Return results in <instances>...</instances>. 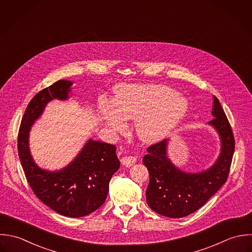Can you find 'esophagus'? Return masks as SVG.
Wrapping results in <instances>:
<instances>
[{
    "instance_id": "34e87169",
    "label": "esophagus",
    "mask_w": 252,
    "mask_h": 252,
    "mask_svg": "<svg viewBox=\"0 0 252 252\" xmlns=\"http://www.w3.org/2000/svg\"><path fill=\"white\" fill-rule=\"evenodd\" d=\"M136 158L135 157H132V156H128V157H124V158H122V159H121V163L124 165V166H126V167H131L132 165H134L135 164V162H136Z\"/></svg>"
}]
</instances>
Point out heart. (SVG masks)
Listing matches in <instances>:
<instances>
[{
	"label": "heart",
	"instance_id": "1",
	"mask_svg": "<svg viewBox=\"0 0 252 252\" xmlns=\"http://www.w3.org/2000/svg\"><path fill=\"white\" fill-rule=\"evenodd\" d=\"M187 100L168 87L122 85L114 91L113 104L104 102L99 110L106 124L119 129L122 117L135 119L134 129L145 143H156L174 129L185 116Z\"/></svg>",
	"mask_w": 252,
	"mask_h": 252
}]
</instances>
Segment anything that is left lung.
I'll return each mask as SVG.
<instances>
[{"label": "left lung", "instance_id": "1", "mask_svg": "<svg viewBox=\"0 0 252 252\" xmlns=\"http://www.w3.org/2000/svg\"><path fill=\"white\" fill-rule=\"evenodd\" d=\"M213 119L208 122L218 132L221 154L205 171L186 173L172 164L167 158L168 140L147 149L143 162L150 173L146 191L149 206L168 218L188 216L202 205L226 183L235 152V138L230 122L219 99L213 96Z\"/></svg>", "mask_w": 252, "mask_h": 252}]
</instances>
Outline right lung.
I'll return each instance as SVG.
<instances>
[{
    "label": "right lung",
    "mask_w": 252,
    "mask_h": 252,
    "mask_svg": "<svg viewBox=\"0 0 252 252\" xmlns=\"http://www.w3.org/2000/svg\"><path fill=\"white\" fill-rule=\"evenodd\" d=\"M71 85V81L59 80L35 94L20 123L17 150L26 180L36 196L57 213L78 218L91 214L104 203L109 181L120 167L116 147L89 140L69 165L50 172L37 166L28 145L34 121L52 99L68 98Z\"/></svg>",
    "instance_id": "1"
}]
</instances>
